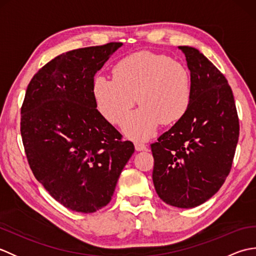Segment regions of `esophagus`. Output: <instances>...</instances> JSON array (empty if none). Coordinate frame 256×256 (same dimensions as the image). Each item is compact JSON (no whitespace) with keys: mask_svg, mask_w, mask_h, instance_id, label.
Wrapping results in <instances>:
<instances>
[{"mask_svg":"<svg viewBox=\"0 0 256 256\" xmlns=\"http://www.w3.org/2000/svg\"><path fill=\"white\" fill-rule=\"evenodd\" d=\"M134 145H135V150H136L138 152L148 150V148H146V145L144 143H142V142H138V140H136V142H134Z\"/></svg>","mask_w":256,"mask_h":256,"instance_id":"34e87169","label":"esophagus"}]
</instances>
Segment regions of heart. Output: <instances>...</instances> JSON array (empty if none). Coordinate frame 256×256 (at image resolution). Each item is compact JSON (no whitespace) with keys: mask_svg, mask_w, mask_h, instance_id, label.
I'll return each instance as SVG.
<instances>
[{"mask_svg":"<svg viewBox=\"0 0 256 256\" xmlns=\"http://www.w3.org/2000/svg\"><path fill=\"white\" fill-rule=\"evenodd\" d=\"M112 74V79L96 76L92 96L102 116L116 125L123 122L138 96L140 108L123 124L128 138H148L160 123H176L188 111L192 102L190 74L170 57L140 52L120 60Z\"/></svg>","mask_w":256,"mask_h":256,"instance_id":"heart-1","label":"heart"}]
</instances>
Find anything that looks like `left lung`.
Listing matches in <instances>:
<instances>
[{
  "mask_svg": "<svg viewBox=\"0 0 256 256\" xmlns=\"http://www.w3.org/2000/svg\"><path fill=\"white\" fill-rule=\"evenodd\" d=\"M192 79L186 114L150 144L153 182L158 197L178 208L210 199L232 167L240 125L231 86L198 50L179 46Z\"/></svg>",
  "mask_w": 256,
  "mask_h": 256,
  "instance_id": "obj_1",
  "label": "left lung"
}]
</instances>
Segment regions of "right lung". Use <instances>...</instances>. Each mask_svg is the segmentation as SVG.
Wrapping results in <instances>:
<instances>
[{
	"label": "right lung",
	"instance_id": "right-lung-1",
	"mask_svg": "<svg viewBox=\"0 0 256 256\" xmlns=\"http://www.w3.org/2000/svg\"><path fill=\"white\" fill-rule=\"evenodd\" d=\"M122 42L70 50L27 86L20 134L35 178L66 208L91 214L111 201L134 145L96 110L94 74Z\"/></svg>",
	"mask_w": 256,
	"mask_h": 256
}]
</instances>
